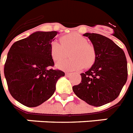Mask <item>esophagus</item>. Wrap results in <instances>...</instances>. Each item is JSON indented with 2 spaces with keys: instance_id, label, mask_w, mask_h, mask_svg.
I'll use <instances>...</instances> for the list:
<instances>
[{
  "instance_id": "obj_1",
  "label": "esophagus",
  "mask_w": 133,
  "mask_h": 133,
  "mask_svg": "<svg viewBox=\"0 0 133 133\" xmlns=\"http://www.w3.org/2000/svg\"><path fill=\"white\" fill-rule=\"evenodd\" d=\"M65 75L68 76H70V75H72V73H70V72H66V73H65Z\"/></svg>"
}]
</instances>
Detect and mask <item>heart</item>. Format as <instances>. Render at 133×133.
I'll return each mask as SVG.
<instances>
[{
  "label": "heart",
  "instance_id": "heart-1",
  "mask_svg": "<svg viewBox=\"0 0 133 133\" xmlns=\"http://www.w3.org/2000/svg\"><path fill=\"white\" fill-rule=\"evenodd\" d=\"M60 42L53 41L50 46V52L54 61L59 62L64 59L67 52L70 50V59L58 63V68L66 71L78 70L91 67L95 62L96 52L94 46L88 43L87 38L78 33L63 35Z\"/></svg>",
  "mask_w": 133,
  "mask_h": 133
}]
</instances>
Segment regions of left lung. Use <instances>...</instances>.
Masks as SVG:
<instances>
[{"label":"left lung","instance_id":"8db88e82","mask_svg":"<svg viewBox=\"0 0 133 133\" xmlns=\"http://www.w3.org/2000/svg\"><path fill=\"white\" fill-rule=\"evenodd\" d=\"M96 57L91 68L82 73L81 83L72 87L81 100L94 107L112 102L119 95L128 77L126 55L111 39L97 33H86Z\"/></svg>","mask_w":133,"mask_h":133}]
</instances>
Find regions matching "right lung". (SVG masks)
I'll return each mask as SVG.
<instances>
[{"instance_id":"add662e5","label":"right lung","mask_w":133,"mask_h":133,"mask_svg":"<svg viewBox=\"0 0 133 133\" xmlns=\"http://www.w3.org/2000/svg\"><path fill=\"white\" fill-rule=\"evenodd\" d=\"M57 31H37L13 44L4 67L9 91L29 107L40 105L52 96L56 83L65 73L53 67L50 46Z\"/></svg>"}]
</instances>
